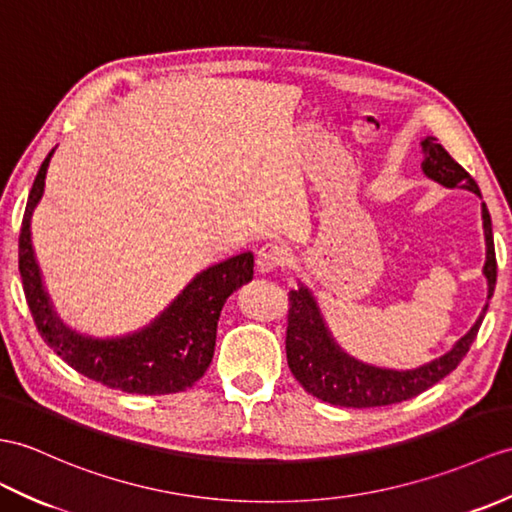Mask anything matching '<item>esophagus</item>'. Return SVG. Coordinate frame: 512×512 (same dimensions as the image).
Instances as JSON below:
<instances>
[{
    "instance_id": "esophagus-1",
    "label": "esophagus",
    "mask_w": 512,
    "mask_h": 512,
    "mask_svg": "<svg viewBox=\"0 0 512 512\" xmlns=\"http://www.w3.org/2000/svg\"><path fill=\"white\" fill-rule=\"evenodd\" d=\"M285 259H288V251L281 244H264L257 251V270L261 275L275 272L285 264Z\"/></svg>"
}]
</instances>
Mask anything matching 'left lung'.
Listing matches in <instances>:
<instances>
[{"label":"left lung","mask_w":512,"mask_h":512,"mask_svg":"<svg viewBox=\"0 0 512 512\" xmlns=\"http://www.w3.org/2000/svg\"><path fill=\"white\" fill-rule=\"evenodd\" d=\"M425 159L421 168L427 178L441 183L445 187H462L480 196V187L473 181L471 174L460 163L451 159V154L438 144L436 137H425L421 141ZM482 227L486 242V261L484 277L489 283L491 299L497 279V261L493 246V229L489 209L482 202ZM290 312H288V331H285V353H288V366L292 375L310 395L331 406L340 408H379L390 403H401L421 395L423 390L441 382L465 358L473 344L478 329L484 320L489 301H486L482 314L475 325L462 336L451 351L441 358L427 362L410 371H392V368H379L364 364L344 353L336 340L331 338L323 314H320L312 292L301 283L299 290L290 294Z\"/></svg>","instance_id":"8db88e82"}]
</instances>
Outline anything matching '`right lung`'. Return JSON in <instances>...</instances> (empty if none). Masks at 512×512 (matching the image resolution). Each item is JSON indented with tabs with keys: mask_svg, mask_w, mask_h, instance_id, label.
<instances>
[{
	"mask_svg": "<svg viewBox=\"0 0 512 512\" xmlns=\"http://www.w3.org/2000/svg\"><path fill=\"white\" fill-rule=\"evenodd\" d=\"M52 154L54 150L34 178L19 233L21 283L41 338L80 375L130 395H172L194 386L211 364L224 301L253 279V253H240L202 270L148 327L135 334L82 336L56 316L32 248L30 222L43 196Z\"/></svg>",
	"mask_w": 512,
	"mask_h": 512,
	"instance_id": "add662e5",
	"label": "right lung"
}]
</instances>
